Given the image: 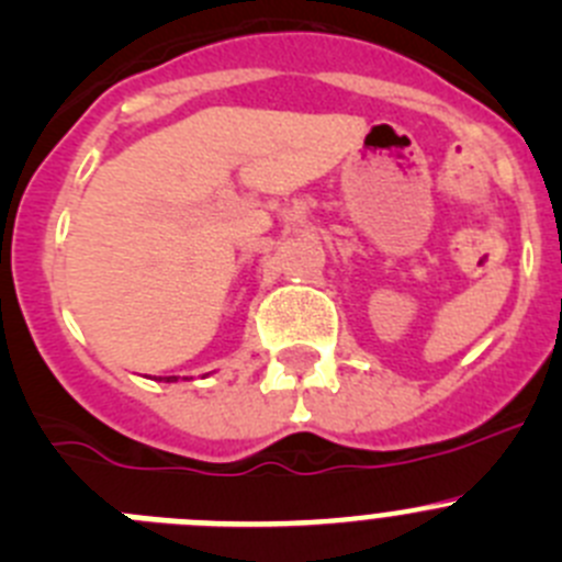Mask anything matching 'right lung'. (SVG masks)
I'll return each mask as SVG.
<instances>
[{
  "mask_svg": "<svg viewBox=\"0 0 562 562\" xmlns=\"http://www.w3.org/2000/svg\"><path fill=\"white\" fill-rule=\"evenodd\" d=\"M171 380V376H166V382H169Z\"/></svg>",
  "mask_w": 562,
  "mask_h": 562,
  "instance_id": "add662e5",
  "label": "right lung"
}]
</instances>
